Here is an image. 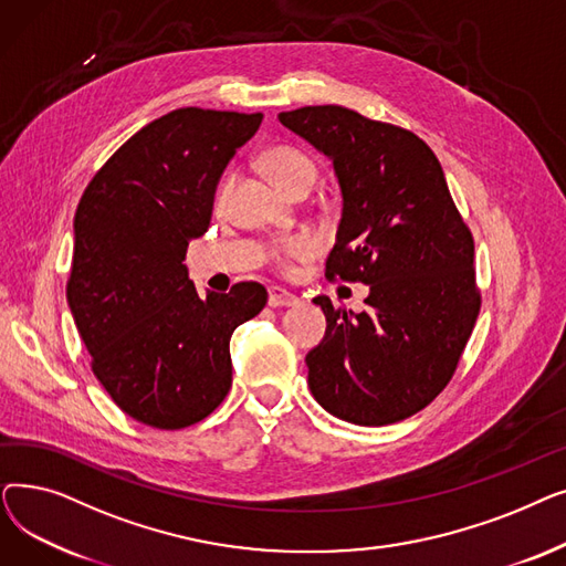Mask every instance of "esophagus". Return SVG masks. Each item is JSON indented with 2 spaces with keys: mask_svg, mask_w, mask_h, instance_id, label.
Returning <instances> with one entry per match:
<instances>
[{
  "mask_svg": "<svg viewBox=\"0 0 566 566\" xmlns=\"http://www.w3.org/2000/svg\"><path fill=\"white\" fill-rule=\"evenodd\" d=\"M298 303H301L298 295L289 293L286 289H280V286L268 289V305L271 307H295Z\"/></svg>",
  "mask_w": 566,
  "mask_h": 566,
  "instance_id": "34e87169",
  "label": "esophagus"
}]
</instances>
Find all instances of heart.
<instances>
[{
    "label": "heart",
    "mask_w": 566,
    "mask_h": 566,
    "mask_svg": "<svg viewBox=\"0 0 566 566\" xmlns=\"http://www.w3.org/2000/svg\"><path fill=\"white\" fill-rule=\"evenodd\" d=\"M261 165L265 174L286 192L301 184L312 186L316 178V165L305 154L295 151V148H289V146H277V148H271V151H265L261 158ZM314 252H316V241L310 233L291 235L275 248V254L284 261L305 259V256H312Z\"/></svg>",
    "instance_id": "heart-1"
}]
</instances>
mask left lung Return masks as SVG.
Returning <instances> with one entry per match:
<instances>
[{"instance_id": "8db88e82", "label": "left lung", "mask_w": 566, "mask_h": 566, "mask_svg": "<svg viewBox=\"0 0 566 566\" xmlns=\"http://www.w3.org/2000/svg\"><path fill=\"white\" fill-rule=\"evenodd\" d=\"M333 160L342 220L328 277L369 286L367 310L314 298L328 328L307 353L310 390L339 420L401 422L450 382L480 314L474 243L431 148L342 105L280 112Z\"/></svg>"}]
</instances>
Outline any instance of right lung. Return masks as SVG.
I'll list each match as a JSON object with an SVG mask.
<instances>
[{"mask_svg": "<svg viewBox=\"0 0 566 566\" xmlns=\"http://www.w3.org/2000/svg\"><path fill=\"white\" fill-rule=\"evenodd\" d=\"M261 118L174 109L118 148L77 203L69 307L96 378L142 424L171 431L211 415L231 388L229 339L268 301L256 282L203 298L184 263Z\"/></svg>", "mask_w": 566, "mask_h": 566, "instance_id": "obj_1", "label": "right lung"}]
</instances>
